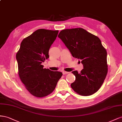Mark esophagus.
I'll return each mask as SVG.
<instances>
[{"mask_svg":"<svg viewBox=\"0 0 122 122\" xmlns=\"http://www.w3.org/2000/svg\"><path fill=\"white\" fill-rule=\"evenodd\" d=\"M62 73H63V75H65V74H68L69 72H67V71H62Z\"/></svg>","mask_w":122,"mask_h":122,"instance_id":"obj_1","label":"esophagus"}]
</instances>
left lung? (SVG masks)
Returning a JSON list of instances; mask_svg holds the SVG:
<instances>
[{"instance_id": "1", "label": "left lung", "mask_w": 122, "mask_h": 122, "mask_svg": "<svg viewBox=\"0 0 122 122\" xmlns=\"http://www.w3.org/2000/svg\"><path fill=\"white\" fill-rule=\"evenodd\" d=\"M72 57L82 60L83 68L76 76L71 87L79 95L88 96L102 86L108 71L107 51L99 38L82 28L65 29L58 35Z\"/></svg>"}]
</instances>
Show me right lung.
<instances>
[{"label": "right lung", "mask_w": 122, "mask_h": 122, "mask_svg": "<svg viewBox=\"0 0 122 122\" xmlns=\"http://www.w3.org/2000/svg\"><path fill=\"white\" fill-rule=\"evenodd\" d=\"M59 30L39 29L22 41L16 54L19 78L33 96L42 98L56 88L62 76L60 71L43 68L41 65L49 58L48 51Z\"/></svg>", "instance_id": "add662e5"}]
</instances>
